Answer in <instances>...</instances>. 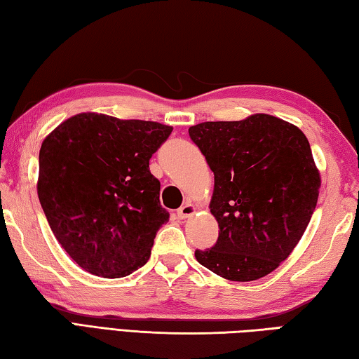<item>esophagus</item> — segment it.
Here are the masks:
<instances>
[{
  "mask_svg": "<svg viewBox=\"0 0 359 359\" xmlns=\"http://www.w3.org/2000/svg\"><path fill=\"white\" fill-rule=\"evenodd\" d=\"M196 213V207L193 205V203L187 202L185 205H182L179 210H177V216L180 217V219H185V217H189L191 215Z\"/></svg>",
  "mask_w": 359,
  "mask_h": 359,
  "instance_id": "obj_1",
  "label": "esophagus"
}]
</instances>
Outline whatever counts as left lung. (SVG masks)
<instances>
[{
  "label": "left lung",
  "mask_w": 359,
  "mask_h": 359,
  "mask_svg": "<svg viewBox=\"0 0 359 359\" xmlns=\"http://www.w3.org/2000/svg\"><path fill=\"white\" fill-rule=\"evenodd\" d=\"M189 138L215 174L210 212L219 224L207 269L231 282L268 276L290 257L319 198L320 175L305 133L277 116L191 126Z\"/></svg>",
  "instance_id": "left-lung-1"
}]
</instances>
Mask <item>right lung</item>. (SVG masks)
<instances>
[{
	"label": "right lung",
	"mask_w": 359,
	"mask_h": 359,
	"mask_svg": "<svg viewBox=\"0 0 359 359\" xmlns=\"http://www.w3.org/2000/svg\"><path fill=\"white\" fill-rule=\"evenodd\" d=\"M171 132L156 121L88 111L43 140L39 199L54 236L83 271L119 278L147 263L170 221L149 158Z\"/></svg>",
	"instance_id": "add662e5"
}]
</instances>
